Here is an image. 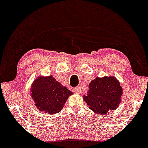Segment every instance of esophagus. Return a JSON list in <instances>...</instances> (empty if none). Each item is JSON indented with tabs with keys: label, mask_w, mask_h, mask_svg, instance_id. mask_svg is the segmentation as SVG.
Instances as JSON below:
<instances>
[{
	"label": "esophagus",
	"mask_w": 148,
	"mask_h": 148,
	"mask_svg": "<svg viewBox=\"0 0 148 148\" xmlns=\"http://www.w3.org/2000/svg\"><path fill=\"white\" fill-rule=\"evenodd\" d=\"M73 91H74V92L76 93H80V91H81V89H80V87H76L74 88Z\"/></svg>",
	"instance_id": "obj_1"
}]
</instances>
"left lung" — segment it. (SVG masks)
Here are the masks:
<instances>
[{"label":"left lung","mask_w":148,"mask_h":148,"mask_svg":"<svg viewBox=\"0 0 148 148\" xmlns=\"http://www.w3.org/2000/svg\"><path fill=\"white\" fill-rule=\"evenodd\" d=\"M123 89L115 76L96 77L89 85L87 94L83 100L91 111L106 115L118 107L121 101Z\"/></svg>","instance_id":"left-lung-1"}]
</instances>
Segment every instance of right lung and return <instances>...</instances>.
<instances>
[{"label": "right lung", "instance_id": "right-lung-1", "mask_svg": "<svg viewBox=\"0 0 148 148\" xmlns=\"http://www.w3.org/2000/svg\"><path fill=\"white\" fill-rule=\"evenodd\" d=\"M73 93L56 80L52 75L40 76L32 83L31 96L35 106L44 113L54 115L60 112Z\"/></svg>", "mask_w": 148, "mask_h": 148}]
</instances>
